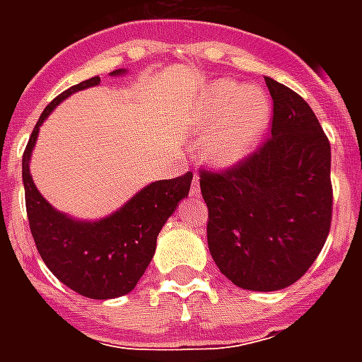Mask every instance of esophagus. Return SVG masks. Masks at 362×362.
Listing matches in <instances>:
<instances>
[{
	"instance_id": "34e87169",
	"label": "esophagus",
	"mask_w": 362,
	"mask_h": 362,
	"mask_svg": "<svg viewBox=\"0 0 362 362\" xmlns=\"http://www.w3.org/2000/svg\"><path fill=\"white\" fill-rule=\"evenodd\" d=\"M189 194H192V196H199V176H197V174H194V178H192Z\"/></svg>"
}]
</instances>
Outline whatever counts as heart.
I'll list each match as a JSON object with an SVG mask.
<instances>
[{"label":"heart","instance_id":"heart-1","mask_svg":"<svg viewBox=\"0 0 362 362\" xmlns=\"http://www.w3.org/2000/svg\"><path fill=\"white\" fill-rule=\"evenodd\" d=\"M269 98L258 87L219 81L199 103L196 126L209 132L204 155L215 166H233L248 157L269 124Z\"/></svg>","mask_w":362,"mask_h":362}]
</instances>
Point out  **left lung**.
<instances>
[{"mask_svg":"<svg viewBox=\"0 0 362 362\" xmlns=\"http://www.w3.org/2000/svg\"><path fill=\"white\" fill-rule=\"evenodd\" d=\"M272 135L221 173L202 170L213 262L236 287L279 291L318 258L332 225V151L303 96L266 77Z\"/></svg>","mask_w":362,"mask_h":362,"instance_id":"1","label":"left lung"}]
</instances>
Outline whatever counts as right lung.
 <instances>
[{
	"label": "right lung",
	"instance_id": "obj_1",
	"mask_svg": "<svg viewBox=\"0 0 362 362\" xmlns=\"http://www.w3.org/2000/svg\"><path fill=\"white\" fill-rule=\"evenodd\" d=\"M122 74L126 69L112 71V75ZM98 83L100 77H90L74 85L44 108L23 155V184L28 225L44 264L75 293L106 300L127 295L141 279L155 256L160 228L188 196L192 173L153 182L104 219L79 221L54 209L36 189L28 168L38 129L62 100Z\"/></svg>",
	"mask_w": 362,
	"mask_h": 362
}]
</instances>
